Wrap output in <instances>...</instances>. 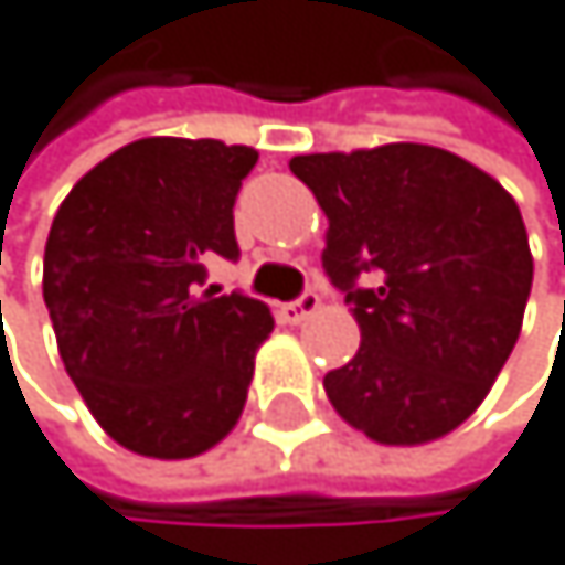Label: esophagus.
I'll return each mask as SVG.
<instances>
[{"instance_id": "esophagus-1", "label": "esophagus", "mask_w": 565, "mask_h": 565, "mask_svg": "<svg viewBox=\"0 0 565 565\" xmlns=\"http://www.w3.org/2000/svg\"><path fill=\"white\" fill-rule=\"evenodd\" d=\"M317 310H320V297L307 289L300 300L282 303V307H279V317L286 320V324H303V320H307L310 313H317Z\"/></svg>"}]
</instances>
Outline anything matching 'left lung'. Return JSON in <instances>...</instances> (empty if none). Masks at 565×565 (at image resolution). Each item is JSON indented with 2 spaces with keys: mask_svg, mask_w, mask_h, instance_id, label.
<instances>
[{
  "mask_svg": "<svg viewBox=\"0 0 565 565\" xmlns=\"http://www.w3.org/2000/svg\"><path fill=\"white\" fill-rule=\"evenodd\" d=\"M289 169L328 216L320 258L362 331L355 359L324 376L328 401L380 445L459 428L504 369L532 292L511 192L431 145L297 154Z\"/></svg>",
  "mask_w": 565,
  "mask_h": 565,
  "instance_id": "left-lung-1",
  "label": "left lung"
}]
</instances>
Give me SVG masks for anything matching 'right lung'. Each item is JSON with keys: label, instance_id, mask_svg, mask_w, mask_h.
<instances>
[{"label": "right lung", "instance_id": "right-lung-1", "mask_svg": "<svg viewBox=\"0 0 565 565\" xmlns=\"http://www.w3.org/2000/svg\"><path fill=\"white\" fill-rule=\"evenodd\" d=\"M258 161L224 140L145 137L85 172L54 213L44 303L57 352L99 428L137 456L192 459L248 401L273 313L203 289L237 258L234 200Z\"/></svg>", "mask_w": 565, "mask_h": 565}]
</instances>
